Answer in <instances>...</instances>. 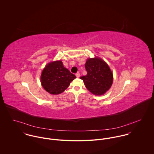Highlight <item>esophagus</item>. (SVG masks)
<instances>
[{
  "mask_svg": "<svg viewBox=\"0 0 154 154\" xmlns=\"http://www.w3.org/2000/svg\"><path fill=\"white\" fill-rule=\"evenodd\" d=\"M76 76L77 78H79V76H80V73H79V72H77V73H76Z\"/></svg>",
  "mask_w": 154,
  "mask_h": 154,
  "instance_id": "1",
  "label": "esophagus"
}]
</instances>
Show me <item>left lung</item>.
I'll return each mask as SVG.
<instances>
[{
	"label": "left lung",
	"mask_w": 154,
	"mask_h": 154,
	"mask_svg": "<svg viewBox=\"0 0 154 154\" xmlns=\"http://www.w3.org/2000/svg\"><path fill=\"white\" fill-rule=\"evenodd\" d=\"M85 67L87 74L80 79L86 88L95 95L104 94L113 82V74L109 66L102 59L95 57L87 59Z\"/></svg>",
	"instance_id": "left-lung-1"
}]
</instances>
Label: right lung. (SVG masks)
Listing matches in <instances>:
<instances>
[{
  "label": "right lung",
  "instance_id": "right-lung-1",
  "mask_svg": "<svg viewBox=\"0 0 154 154\" xmlns=\"http://www.w3.org/2000/svg\"><path fill=\"white\" fill-rule=\"evenodd\" d=\"M75 78V75L65 68L61 61L59 60L51 62L45 66L41 74V81L48 93L56 95L67 89Z\"/></svg>",
  "mask_w": 154,
  "mask_h": 154
}]
</instances>
